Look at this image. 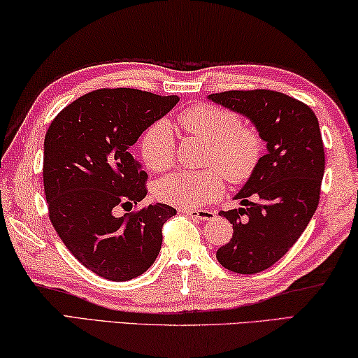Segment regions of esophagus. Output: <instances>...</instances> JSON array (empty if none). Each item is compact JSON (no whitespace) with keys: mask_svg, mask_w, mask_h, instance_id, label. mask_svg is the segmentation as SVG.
I'll list each match as a JSON object with an SVG mask.
<instances>
[{"mask_svg":"<svg viewBox=\"0 0 358 358\" xmlns=\"http://www.w3.org/2000/svg\"><path fill=\"white\" fill-rule=\"evenodd\" d=\"M184 214L190 215L192 218H196V220H203V222H208V220H214L215 218V212L214 210H206V209H182Z\"/></svg>","mask_w":358,"mask_h":358,"instance_id":"34e87169","label":"esophagus"}]
</instances>
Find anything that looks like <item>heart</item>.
<instances>
[{"label": "heart", "mask_w": 358, "mask_h": 358, "mask_svg": "<svg viewBox=\"0 0 358 358\" xmlns=\"http://www.w3.org/2000/svg\"><path fill=\"white\" fill-rule=\"evenodd\" d=\"M179 124L187 134L208 143L206 160L217 169L201 173H174L160 179L155 196L166 204L195 209L223 195L222 176L231 184L247 180L258 166L262 140L258 131L239 124L233 111L210 103L184 110ZM144 165L152 171L166 169L173 162L174 136L166 121H157L144 131L140 143Z\"/></svg>", "instance_id": "obj_1"}]
</instances>
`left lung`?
<instances>
[{
    "instance_id": "left-lung-1",
    "label": "left lung",
    "mask_w": 358,
    "mask_h": 358,
    "mask_svg": "<svg viewBox=\"0 0 358 358\" xmlns=\"http://www.w3.org/2000/svg\"><path fill=\"white\" fill-rule=\"evenodd\" d=\"M208 99L250 119L266 141V155L234 195L242 208L220 212L233 224V237L217 250L228 271L258 273L289 252L315 215L325 166L321 129L308 105L277 91H227Z\"/></svg>"
}]
</instances>
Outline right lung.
Segmentation results:
<instances>
[{"label": "right lung", "instance_id": "right-lung-1", "mask_svg": "<svg viewBox=\"0 0 358 358\" xmlns=\"http://www.w3.org/2000/svg\"><path fill=\"white\" fill-rule=\"evenodd\" d=\"M179 102L178 96L116 87L78 97L53 119L43 141V189L53 228L86 268L111 281L140 277L162 247V227L176 215L146 196L148 174L130 148Z\"/></svg>", "mask_w": 358, "mask_h": 358}]
</instances>
